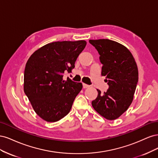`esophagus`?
<instances>
[{"label": "esophagus", "instance_id": "esophagus-1", "mask_svg": "<svg viewBox=\"0 0 158 158\" xmlns=\"http://www.w3.org/2000/svg\"><path fill=\"white\" fill-rule=\"evenodd\" d=\"M82 85H83V88H89V85H88V84H84V83H83V84H82Z\"/></svg>", "mask_w": 158, "mask_h": 158}]
</instances>
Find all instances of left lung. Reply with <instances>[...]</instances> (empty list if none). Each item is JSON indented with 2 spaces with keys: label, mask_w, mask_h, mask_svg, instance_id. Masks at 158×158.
I'll list each match as a JSON object with an SVG mask.
<instances>
[{
  "label": "left lung",
  "mask_w": 158,
  "mask_h": 158,
  "mask_svg": "<svg viewBox=\"0 0 158 158\" xmlns=\"http://www.w3.org/2000/svg\"><path fill=\"white\" fill-rule=\"evenodd\" d=\"M98 51L102 64V75L109 85L106 92L97 89L94 109L107 120H114L125 113L132 102L138 81L135 59L126 47L107 39L89 40Z\"/></svg>",
  "instance_id": "left-lung-1"
}]
</instances>
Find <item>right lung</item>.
<instances>
[{
	"instance_id": "right-lung-1",
	"label": "right lung",
	"mask_w": 158,
	"mask_h": 158,
	"mask_svg": "<svg viewBox=\"0 0 158 158\" xmlns=\"http://www.w3.org/2000/svg\"><path fill=\"white\" fill-rule=\"evenodd\" d=\"M85 45L84 40L52 42L35 51L27 61L23 90L44 121H58L70 112L82 84L69 78L63 80V74L74 68Z\"/></svg>"
}]
</instances>
